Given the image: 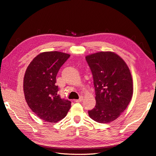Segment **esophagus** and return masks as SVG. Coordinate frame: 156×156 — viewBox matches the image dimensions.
Masks as SVG:
<instances>
[{"label": "esophagus", "instance_id": "34e87169", "mask_svg": "<svg viewBox=\"0 0 156 156\" xmlns=\"http://www.w3.org/2000/svg\"><path fill=\"white\" fill-rule=\"evenodd\" d=\"M82 100H83V97H80V98H79L78 99H76V100H75V101H76V102H81Z\"/></svg>", "mask_w": 156, "mask_h": 156}]
</instances>
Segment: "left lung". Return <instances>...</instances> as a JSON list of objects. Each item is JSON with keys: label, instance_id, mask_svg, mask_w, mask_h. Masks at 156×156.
<instances>
[{"label": "left lung", "instance_id": "8db88e82", "mask_svg": "<svg viewBox=\"0 0 156 156\" xmlns=\"http://www.w3.org/2000/svg\"><path fill=\"white\" fill-rule=\"evenodd\" d=\"M95 90L96 105L88 115L97 122L108 123L120 116L132 99L133 79L124 61L112 52L86 57Z\"/></svg>", "mask_w": 156, "mask_h": 156}]
</instances>
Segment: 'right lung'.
<instances>
[{
  "label": "right lung",
  "instance_id": "obj_1",
  "mask_svg": "<svg viewBox=\"0 0 156 156\" xmlns=\"http://www.w3.org/2000/svg\"><path fill=\"white\" fill-rule=\"evenodd\" d=\"M69 55L58 51L44 52L34 59L25 73L23 91L27 105L42 120L57 122L66 116L71 101L58 93L56 76Z\"/></svg>",
  "mask_w": 156,
  "mask_h": 156
}]
</instances>
